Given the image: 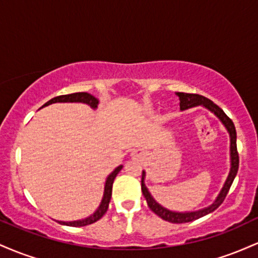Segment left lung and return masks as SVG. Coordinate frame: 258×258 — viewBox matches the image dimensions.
Wrapping results in <instances>:
<instances>
[{
	"instance_id": "8db88e82",
	"label": "left lung",
	"mask_w": 258,
	"mask_h": 258,
	"mask_svg": "<svg viewBox=\"0 0 258 258\" xmlns=\"http://www.w3.org/2000/svg\"><path fill=\"white\" fill-rule=\"evenodd\" d=\"M177 96L179 98V108L180 110H186V109H190L193 106L203 105L204 108L209 109L210 111L214 112L216 116L221 120V122L223 123L224 127L227 128L228 133H229L230 138V171L228 174L226 183H224L223 188L221 189L220 194L216 198L214 204H211L210 206L205 207V209H201L199 211H191V212H174L170 211V210L165 209L164 206L160 205L159 203H156L155 199L152 197V194L149 193L148 188L144 184V178H146V172H142V193H143L144 198H146L148 206L152 210L155 215H158L159 217H161L164 221L171 222V223H186V222H191L198 220V218L204 217V216L211 214L214 212L218 206L223 203V200L226 199L228 191H229L230 185H232L234 178H235L236 173H238L239 168V154L236 150V131L235 126H234L233 121L227 116L226 112H224L218 105H216L212 100H210L206 97L200 96V94H194V93H183V92H177Z\"/></svg>"
}]
</instances>
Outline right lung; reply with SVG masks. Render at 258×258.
I'll return each instance as SVG.
<instances>
[{"label":"right lung","mask_w":258,"mask_h":258,"mask_svg":"<svg viewBox=\"0 0 258 258\" xmlns=\"http://www.w3.org/2000/svg\"><path fill=\"white\" fill-rule=\"evenodd\" d=\"M53 103H85V104L90 105L92 109H97L98 106V99L96 97H93L92 94L87 93V92H79V93H72V94H64V96H58L52 98L51 100L43 104V106H47L49 104H53ZM42 106V108H43ZM121 168H122V165L117 166L112 172L109 174L108 178L105 180L104 185V194H103L102 203L98 209L93 212L91 216H88L87 218H84V220L79 221H72V222H63V221H57L58 223L64 224V226H70V227H84L88 226V224L94 223L100 218L103 217V215L105 214L106 210L109 207V203H110L111 199V190H112V183H114L115 177L117 176V173L120 172Z\"/></svg>","instance_id":"right-lung-1"}]
</instances>
